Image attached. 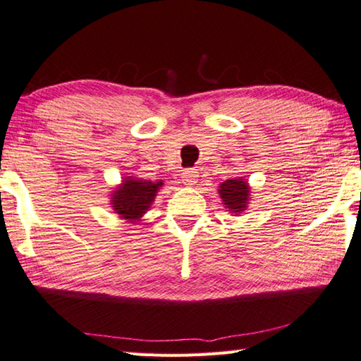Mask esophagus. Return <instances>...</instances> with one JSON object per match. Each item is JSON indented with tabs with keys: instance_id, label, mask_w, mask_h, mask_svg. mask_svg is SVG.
I'll use <instances>...</instances> for the list:
<instances>
[{
	"instance_id": "esophagus-1",
	"label": "esophagus",
	"mask_w": 361,
	"mask_h": 361,
	"mask_svg": "<svg viewBox=\"0 0 361 361\" xmlns=\"http://www.w3.org/2000/svg\"><path fill=\"white\" fill-rule=\"evenodd\" d=\"M196 178H198V173L195 169H183L182 171V182L185 185H195Z\"/></svg>"
}]
</instances>
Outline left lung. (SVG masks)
Listing matches in <instances>:
<instances>
[{
  "instance_id": "left-lung-1",
  "label": "left lung",
  "mask_w": 361,
  "mask_h": 361,
  "mask_svg": "<svg viewBox=\"0 0 361 361\" xmlns=\"http://www.w3.org/2000/svg\"><path fill=\"white\" fill-rule=\"evenodd\" d=\"M219 193L224 207L233 214H242L250 200V187L245 179H228L220 183Z\"/></svg>"
}]
</instances>
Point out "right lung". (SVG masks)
Instances as JSON below:
<instances>
[{"label": "right lung", "instance_id": "add662e5", "mask_svg": "<svg viewBox=\"0 0 361 361\" xmlns=\"http://www.w3.org/2000/svg\"><path fill=\"white\" fill-rule=\"evenodd\" d=\"M161 185V180L151 182L128 176L111 193V207L121 219L130 223L138 221L151 207Z\"/></svg>", "mask_w": 361, "mask_h": 361}]
</instances>
